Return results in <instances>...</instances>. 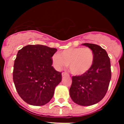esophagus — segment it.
<instances>
[{
    "label": "esophagus",
    "mask_w": 124,
    "mask_h": 124,
    "mask_svg": "<svg viewBox=\"0 0 124 124\" xmlns=\"http://www.w3.org/2000/svg\"><path fill=\"white\" fill-rule=\"evenodd\" d=\"M68 74L67 73H66V72H63L62 73V76L63 77H64V76H68Z\"/></svg>",
    "instance_id": "1"
}]
</instances>
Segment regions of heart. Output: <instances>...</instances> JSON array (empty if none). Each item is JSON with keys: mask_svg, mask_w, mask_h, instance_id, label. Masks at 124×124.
I'll return each instance as SVG.
<instances>
[{"mask_svg": "<svg viewBox=\"0 0 124 124\" xmlns=\"http://www.w3.org/2000/svg\"><path fill=\"white\" fill-rule=\"evenodd\" d=\"M94 61V53L89 48H71L52 56L53 65L57 70L68 65L70 71L81 76L89 71Z\"/></svg>", "mask_w": 124, "mask_h": 124, "instance_id": "heart-1", "label": "heart"}]
</instances>
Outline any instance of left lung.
<instances>
[{"instance_id": "8db88e82", "label": "left lung", "mask_w": 124, "mask_h": 124, "mask_svg": "<svg viewBox=\"0 0 124 124\" xmlns=\"http://www.w3.org/2000/svg\"><path fill=\"white\" fill-rule=\"evenodd\" d=\"M94 53V61L90 70L81 76L72 77L70 97L74 102L83 106L94 105L106 94L111 79L110 61L104 49L92 43H83Z\"/></svg>"}]
</instances>
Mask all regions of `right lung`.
<instances>
[{"mask_svg": "<svg viewBox=\"0 0 124 124\" xmlns=\"http://www.w3.org/2000/svg\"><path fill=\"white\" fill-rule=\"evenodd\" d=\"M56 51V48L41 45H29L18 50L13 80L19 96L28 104H47L61 81V73L52 66V56Z\"/></svg>", "mask_w": 124, "mask_h": 124, "instance_id": "right-lung-1", "label": "right lung"}]
</instances>
